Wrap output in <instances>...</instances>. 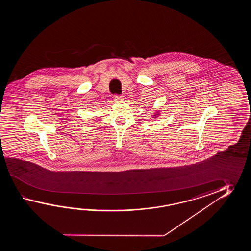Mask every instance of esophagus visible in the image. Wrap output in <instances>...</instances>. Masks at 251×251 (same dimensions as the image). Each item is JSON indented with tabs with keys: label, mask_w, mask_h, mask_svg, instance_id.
<instances>
[{
	"label": "esophagus",
	"mask_w": 251,
	"mask_h": 251,
	"mask_svg": "<svg viewBox=\"0 0 251 251\" xmlns=\"http://www.w3.org/2000/svg\"><path fill=\"white\" fill-rule=\"evenodd\" d=\"M123 99L122 95H115V100H122Z\"/></svg>",
	"instance_id": "34e87169"
}]
</instances>
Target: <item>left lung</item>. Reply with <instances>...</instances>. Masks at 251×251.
I'll return each instance as SVG.
<instances>
[{"instance_id":"obj_1","label":"left lung","mask_w":251,"mask_h":251,"mask_svg":"<svg viewBox=\"0 0 251 251\" xmlns=\"http://www.w3.org/2000/svg\"><path fill=\"white\" fill-rule=\"evenodd\" d=\"M160 113H159V111H157V112L156 113H154V115H152V117H153V118H156V117H159V116H160Z\"/></svg>"}]
</instances>
